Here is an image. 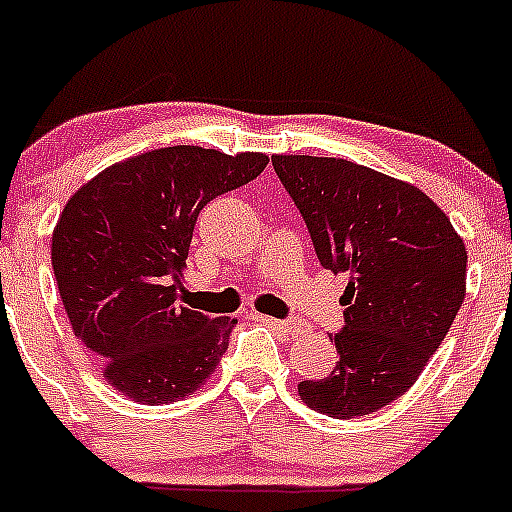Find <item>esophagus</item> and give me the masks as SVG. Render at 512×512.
<instances>
[{"mask_svg":"<svg viewBox=\"0 0 512 512\" xmlns=\"http://www.w3.org/2000/svg\"><path fill=\"white\" fill-rule=\"evenodd\" d=\"M257 319L265 324H270V327L280 329V332L289 334V337H297V334L304 332V327L299 322H294V319H275V317H262V314H257Z\"/></svg>","mask_w":512,"mask_h":512,"instance_id":"esophagus-1","label":"esophagus"}]
</instances>
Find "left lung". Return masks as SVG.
<instances>
[{"mask_svg":"<svg viewBox=\"0 0 512 512\" xmlns=\"http://www.w3.org/2000/svg\"><path fill=\"white\" fill-rule=\"evenodd\" d=\"M324 270L347 272L339 361L299 381V399L332 418L366 416L409 391L466 297L468 252L416 185L344 158L272 156Z\"/></svg>","mask_w":512,"mask_h":512,"instance_id":"1","label":"left lung"}]
</instances>
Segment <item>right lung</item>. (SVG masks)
<instances>
[{
    "label": "right lung",
    "mask_w": 512,
    "mask_h": 512,
    "mask_svg": "<svg viewBox=\"0 0 512 512\" xmlns=\"http://www.w3.org/2000/svg\"><path fill=\"white\" fill-rule=\"evenodd\" d=\"M270 158L170 146L111 165L76 190L51 237L71 329L128 399L160 406L193 394L225 354L237 319L180 304L195 223Z\"/></svg>",
    "instance_id": "1"
}]
</instances>
